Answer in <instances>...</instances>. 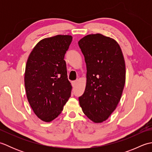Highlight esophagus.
<instances>
[{
	"mask_svg": "<svg viewBox=\"0 0 152 152\" xmlns=\"http://www.w3.org/2000/svg\"><path fill=\"white\" fill-rule=\"evenodd\" d=\"M77 83H78V82H77V81H72V87H75L76 86V84H77Z\"/></svg>",
	"mask_w": 152,
	"mask_h": 152,
	"instance_id": "obj_1",
	"label": "esophagus"
}]
</instances>
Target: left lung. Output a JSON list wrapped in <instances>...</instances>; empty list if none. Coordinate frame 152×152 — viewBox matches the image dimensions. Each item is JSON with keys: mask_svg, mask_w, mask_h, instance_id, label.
I'll return each mask as SVG.
<instances>
[{"mask_svg": "<svg viewBox=\"0 0 152 152\" xmlns=\"http://www.w3.org/2000/svg\"><path fill=\"white\" fill-rule=\"evenodd\" d=\"M87 67L85 91L79 97L83 112L95 123L106 120L115 110L124 88L125 64L119 44L101 34L78 42Z\"/></svg>", "mask_w": 152, "mask_h": 152, "instance_id": "obj_1", "label": "left lung"}]
</instances>
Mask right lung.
I'll return each instance as SVG.
<instances>
[{"instance_id": "1", "label": "right lung", "mask_w": 152, "mask_h": 152, "mask_svg": "<svg viewBox=\"0 0 152 152\" xmlns=\"http://www.w3.org/2000/svg\"><path fill=\"white\" fill-rule=\"evenodd\" d=\"M72 37L57 35L40 40L27 61L25 87L29 104L38 118L53 120L63 111L71 94L64 55Z\"/></svg>"}]
</instances>
